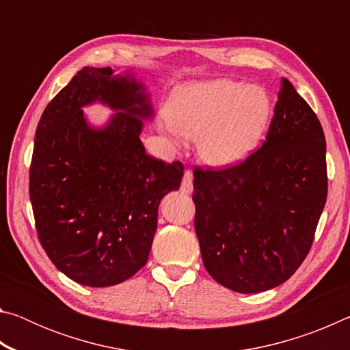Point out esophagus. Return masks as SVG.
Masks as SVG:
<instances>
[{"instance_id": "esophagus-1", "label": "esophagus", "mask_w": 350, "mask_h": 350, "mask_svg": "<svg viewBox=\"0 0 350 350\" xmlns=\"http://www.w3.org/2000/svg\"><path fill=\"white\" fill-rule=\"evenodd\" d=\"M180 189H182L183 193H187V194H189V193L193 191V173L189 170H187L185 173H183Z\"/></svg>"}]
</instances>
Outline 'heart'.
Returning a JSON list of instances; mask_svg holds the SVG:
<instances>
[{"label":"heart","instance_id":"1","mask_svg":"<svg viewBox=\"0 0 350 350\" xmlns=\"http://www.w3.org/2000/svg\"><path fill=\"white\" fill-rule=\"evenodd\" d=\"M163 131L198 139V152L210 167H232L264 139L273 116L270 94L244 81L217 79L176 88L165 109Z\"/></svg>","mask_w":350,"mask_h":350}]
</instances>
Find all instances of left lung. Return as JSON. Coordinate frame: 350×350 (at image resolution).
Listing matches in <instances>:
<instances>
[{"label":"left lung","instance_id":"left-lung-1","mask_svg":"<svg viewBox=\"0 0 350 350\" xmlns=\"http://www.w3.org/2000/svg\"><path fill=\"white\" fill-rule=\"evenodd\" d=\"M193 174L194 230L213 280L239 293L286 282L309 254L327 199L321 123L292 83L282 79L258 151Z\"/></svg>","mask_w":350,"mask_h":350}]
</instances>
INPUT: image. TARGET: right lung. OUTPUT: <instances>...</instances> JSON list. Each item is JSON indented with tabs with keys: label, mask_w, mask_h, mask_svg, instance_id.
<instances>
[{
	"label": "right lung",
	"mask_w": 350,
	"mask_h": 350,
	"mask_svg": "<svg viewBox=\"0 0 350 350\" xmlns=\"http://www.w3.org/2000/svg\"><path fill=\"white\" fill-rule=\"evenodd\" d=\"M83 68L51 100L38 122L29 171L35 227L52 264L90 287L114 286L137 273L150 256L157 208L179 189L180 162L167 163L140 140L152 108L131 74ZM119 112L91 129L83 105Z\"/></svg>",
	"instance_id": "right-lung-1"
}]
</instances>
